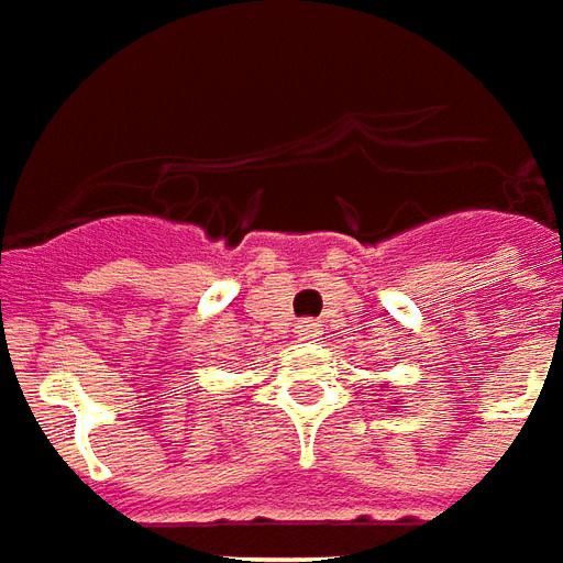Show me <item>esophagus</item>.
<instances>
[{
    "mask_svg": "<svg viewBox=\"0 0 563 563\" xmlns=\"http://www.w3.org/2000/svg\"><path fill=\"white\" fill-rule=\"evenodd\" d=\"M318 335H321V323H314V321L297 323V339H302V342H311V339H318Z\"/></svg>",
    "mask_w": 563,
    "mask_h": 563,
    "instance_id": "1",
    "label": "esophagus"
}]
</instances>
